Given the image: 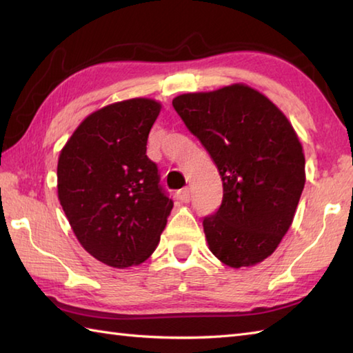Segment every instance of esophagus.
<instances>
[{"mask_svg": "<svg viewBox=\"0 0 353 353\" xmlns=\"http://www.w3.org/2000/svg\"><path fill=\"white\" fill-rule=\"evenodd\" d=\"M191 197V191L190 188H182L181 191H177V199L182 201V203H188Z\"/></svg>", "mask_w": 353, "mask_h": 353, "instance_id": "34e87169", "label": "esophagus"}]
</instances>
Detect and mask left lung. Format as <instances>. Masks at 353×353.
I'll use <instances>...</instances> for the list:
<instances>
[{
    "label": "left lung",
    "mask_w": 353,
    "mask_h": 353,
    "mask_svg": "<svg viewBox=\"0 0 353 353\" xmlns=\"http://www.w3.org/2000/svg\"><path fill=\"white\" fill-rule=\"evenodd\" d=\"M172 108L223 181L219 211L203 219L209 249L234 268L264 261L290 229L305 186L294 129L265 95L245 85L179 95Z\"/></svg>",
    "instance_id": "8db88e82"
}]
</instances>
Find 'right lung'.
Instances as JSON below:
<instances>
[{
  "mask_svg": "<svg viewBox=\"0 0 353 353\" xmlns=\"http://www.w3.org/2000/svg\"><path fill=\"white\" fill-rule=\"evenodd\" d=\"M159 112L150 99L109 104L85 118L59 156L57 192L66 219L83 249L110 267L150 258L174 205L147 156Z\"/></svg>",
  "mask_w": 353,
  "mask_h": 353,
  "instance_id": "add662e5",
  "label": "right lung"
}]
</instances>
